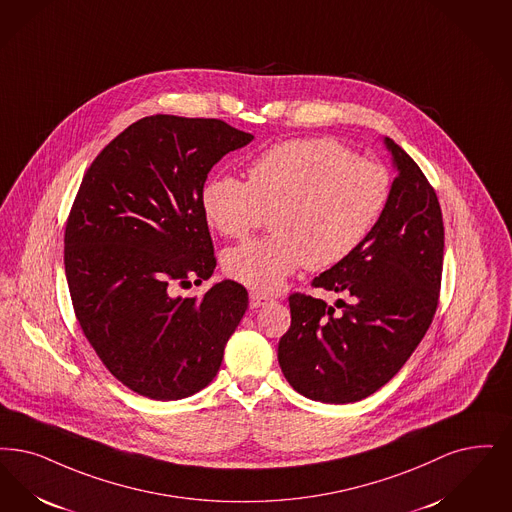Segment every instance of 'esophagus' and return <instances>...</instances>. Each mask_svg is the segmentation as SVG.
Returning a JSON list of instances; mask_svg holds the SVG:
<instances>
[{"instance_id": "1", "label": "esophagus", "mask_w": 512, "mask_h": 512, "mask_svg": "<svg viewBox=\"0 0 512 512\" xmlns=\"http://www.w3.org/2000/svg\"><path fill=\"white\" fill-rule=\"evenodd\" d=\"M270 301H272L270 297H266V295L259 293V291H251V293H249V307L251 308L265 307Z\"/></svg>"}]
</instances>
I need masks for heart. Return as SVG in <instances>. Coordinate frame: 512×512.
Listing matches in <instances>:
<instances>
[{
    "mask_svg": "<svg viewBox=\"0 0 512 512\" xmlns=\"http://www.w3.org/2000/svg\"><path fill=\"white\" fill-rule=\"evenodd\" d=\"M392 179L385 165L356 158L333 139L274 144L247 165V183L215 175L202 188L207 223L226 238L246 240L270 217L272 236L232 247L226 274L272 293L305 265L331 268L368 240L389 204Z\"/></svg>",
    "mask_w": 512,
    "mask_h": 512,
    "instance_id": "obj_1",
    "label": "heart"
}]
</instances>
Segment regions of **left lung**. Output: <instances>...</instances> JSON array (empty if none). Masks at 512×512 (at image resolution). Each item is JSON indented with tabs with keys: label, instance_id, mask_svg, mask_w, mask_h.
I'll list each match as a JSON object with an SVG mask.
<instances>
[{
	"label": "left lung",
	"instance_id": "1",
	"mask_svg": "<svg viewBox=\"0 0 512 512\" xmlns=\"http://www.w3.org/2000/svg\"><path fill=\"white\" fill-rule=\"evenodd\" d=\"M396 177L368 240L312 286L345 293L334 307L289 295L291 326L278 362L299 394L324 404L368 398L408 362L438 307L444 223L436 192L408 154L385 137Z\"/></svg>",
	"mask_w": 512,
	"mask_h": 512
}]
</instances>
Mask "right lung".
<instances>
[{
	"label": "right lung",
	"instance_id": "right-lung-1",
	"mask_svg": "<svg viewBox=\"0 0 512 512\" xmlns=\"http://www.w3.org/2000/svg\"><path fill=\"white\" fill-rule=\"evenodd\" d=\"M251 141L223 120L146 116L83 175L64 230L72 305L106 369L141 396L181 400L207 387L246 314L238 282L202 299L175 287L211 278L202 188L213 165Z\"/></svg>",
	"mask_w": 512,
	"mask_h": 512
}]
</instances>
